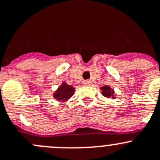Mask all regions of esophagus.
Segmentation results:
<instances>
[{
  "mask_svg": "<svg viewBox=\"0 0 160 160\" xmlns=\"http://www.w3.org/2000/svg\"><path fill=\"white\" fill-rule=\"evenodd\" d=\"M82 83H83V85H84V86H89V85L90 84V82L89 81H84Z\"/></svg>",
  "mask_w": 160,
  "mask_h": 160,
  "instance_id": "obj_1",
  "label": "esophagus"
}]
</instances>
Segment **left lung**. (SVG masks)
Listing matches in <instances>:
<instances>
[{
  "mask_svg": "<svg viewBox=\"0 0 160 160\" xmlns=\"http://www.w3.org/2000/svg\"><path fill=\"white\" fill-rule=\"evenodd\" d=\"M101 90H102V93L104 97L107 98H112V99L115 98L114 96V90L109 86H104L101 87Z\"/></svg>",
  "mask_w": 160,
  "mask_h": 160,
  "instance_id": "left-lung-1",
  "label": "left lung"
}]
</instances>
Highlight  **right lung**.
Masks as SVG:
<instances>
[{"label":"right lung","instance_id":"add662e5","mask_svg":"<svg viewBox=\"0 0 160 160\" xmlns=\"http://www.w3.org/2000/svg\"><path fill=\"white\" fill-rule=\"evenodd\" d=\"M75 89L67 82H62V85L54 92L53 98L58 102H66L74 95Z\"/></svg>","mask_w":160,"mask_h":160}]
</instances>
